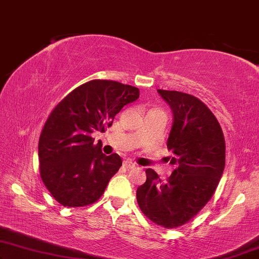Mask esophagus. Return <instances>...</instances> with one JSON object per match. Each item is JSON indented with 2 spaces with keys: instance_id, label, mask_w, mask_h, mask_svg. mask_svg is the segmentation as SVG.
<instances>
[{
  "instance_id": "1",
  "label": "esophagus",
  "mask_w": 259,
  "mask_h": 259,
  "mask_svg": "<svg viewBox=\"0 0 259 259\" xmlns=\"http://www.w3.org/2000/svg\"><path fill=\"white\" fill-rule=\"evenodd\" d=\"M123 166L126 167V169H133V167H136V164H135L134 162L128 161V159H126V161L123 162Z\"/></svg>"
}]
</instances>
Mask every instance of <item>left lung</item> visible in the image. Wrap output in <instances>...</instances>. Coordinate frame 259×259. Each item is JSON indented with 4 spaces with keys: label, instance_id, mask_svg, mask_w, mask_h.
Returning <instances> with one entry per match:
<instances>
[{
    "label": "left lung",
    "instance_id": "1",
    "mask_svg": "<svg viewBox=\"0 0 259 259\" xmlns=\"http://www.w3.org/2000/svg\"><path fill=\"white\" fill-rule=\"evenodd\" d=\"M170 105L174 122L166 147L172 152L171 176L163 181L147 169L136 197L145 216L166 229L192 220L212 197L225 166V141L217 118L192 95L157 90Z\"/></svg>",
    "mask_w": 259,
    "mask_h": 259
}]
</instances>
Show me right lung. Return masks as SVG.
<instances>
[{
	"label": "right lung",
	"mask_w": 259,
	"mask_h": 259,
	"mask_svg": "<svg viewBox=\"0 0 259 259\" xmlns=\"http://www.w3.org/2000/svg\"><path fill=\"white\" fill-rule=\"evenodd\" d=\"M140 97L136 87L93 79L68 94L50 112L38 141L39 174L63 206H85L100 199L122 165L117 154L105 156L92 134L111 126L124 105Z\"/></svg>",
	"instance_id": "add662e5"
}]
</instances>
